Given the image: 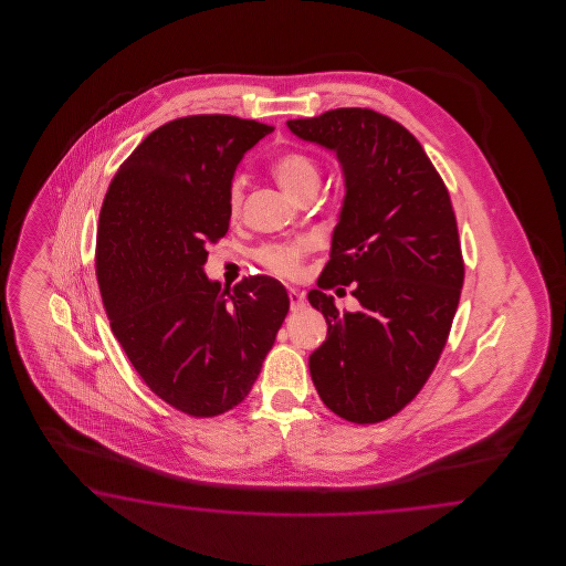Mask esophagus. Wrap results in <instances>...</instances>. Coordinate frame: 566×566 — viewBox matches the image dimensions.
<instances>
[{
	"instance_id": "1",
	"label": "esophagus",
	"mask_w": 566,
	"mask_h": 566,
	"mask_svg": "<svg viewBox=\"0 0 566 566\" xmlns=\"http://www.w3.org/2000/svg\"><path fill=\"white\" fill-rule=\"evenodd\" d=\"M289 298H291L292 311H298V308L305 307V294L296 289L289 291Z\"/></svg>"
}]
</instances>
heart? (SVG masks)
I'll use <instances>...</instances> for the list:
<instances>
[{"mask_svg":"<svg viewBox=\"0 0 566 566\" xmlns=\"http://www.w3.org/2000/svg\"><path fill=\"white\" fill-rule=\"evenodd\" d=\"M270 170L274 174L277 185L291 195L292 199H298L307 190L319 189L322 171L315 164V159L301 151H286L272 159ZM244 197V176L237 174L228 185V211L230 216H237ZM313 242L307 239L291 240V242H272L263 244L258 251L259 263L275 275L282 277H296L303 272V263L311 251Z\"/></svg>","mask_w":566,"mask_h":566,"instance_id":"b5f03b06","label":"heart"}]
</instances>
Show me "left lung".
Instances as JSON below:
<instances>
[{
    "label": "left lung",
    "instance_id": "1",
    "mask_svg": "<svg viewBox=\"0 0 566 566\" xmlns=\"http://www.w3.org/2000/svg\"><path fill=\"white\" fill-rule=\"evenodd\" d=\"M286 124L336 154L346 187L319 291L308 292L327 324L311 379L329 411L377 423L419 395L459 307L464 263L450 195L419 140L374 109ZM336 285L354 286L359 312L335 308L323 291Z\"/></svg>",
    "mask_w": 566,
    "mask_h": 566
}]
</instances>
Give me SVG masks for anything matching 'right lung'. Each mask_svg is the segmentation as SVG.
I'll list each match as a JSON object with an SVG mask.
<instances>
[{
  "instance_id": "obj_1",
  "label": "right lung",
  "mask_w": 566,
  "mask_h": 566,
  "mask_svg": "<svg viewBox=\"0 0 566 566\" xmlns=\"http://www.w3.org/2000/svg\"><path fill=\"white\" fill-rule=\"evenodd\" d=\"M274 126L223 114L159 126L116 171L97 228V284L109 326L154 395L216 417L251 392L291 307L270 275L232 292L203 272L230 226L228 185Z\"/></svg>"
}]
</instances>
